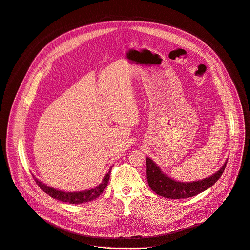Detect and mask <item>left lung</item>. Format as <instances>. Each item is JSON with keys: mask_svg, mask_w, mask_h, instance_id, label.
<instances>
[{"mask_svg": "<svg viewBox=\"0 0 250 250\" xmlns=\"http://www.w3.org/2000/svg\"><path fill=\"white\" fill-rule=\"evenodd\" d=\"M226 163H228V161L223 164L218 171L209 177L191 181V183H181V181H176L166 175L152 160L146 157L147 183L151 190L161 196L171 199L188 198L212 187L223 173Z\"/></svg>", "mask_w": 250, "mask_h": 250, "instance_id": "left-lung-1", "label": "left lung"}]
</instances>
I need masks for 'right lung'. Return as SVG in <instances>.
Returning a JSON list of instances; mask_svg holds the SVG:
<instances>
[{
  "instance_id": "add662e5",
  "label": "right lung",
  "mask_w": 250,
  "mask_h": 250,
  "mask_svg": "<svg viewBox=\"0 0 250 250\" xmlns=\"http://www.w3.org/2000/svg\"><path fill=\"white\" fill-rule=\"evenodd\" d=\"M110 170H111V167L109 168V170L107 171V173L104 177L103 183L100 184L95 188L87 189V190H83V191H77V192H65V191L58 190V189H55V188H53L51 187H48V186H46L44 184H42V181L37 179L35 176H34V178L36 180L37 185L40 187V188L42 190H43L47 194H49L50 196H52L53 198H56V199L61 200L62 202H69V203H73V204H79V203L92 201V200L98 198L103 193V191L104 190V188L107 186L109 175H110Z\"/></svg>"
}]
</instances>
